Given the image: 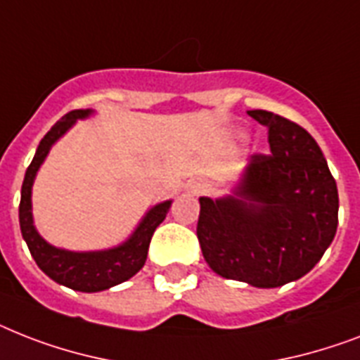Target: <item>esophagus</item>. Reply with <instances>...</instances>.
<instances>
[{
    "label": "esophagus",
    "mask_w": 360,
    "mask_h": 360,
    "mask_svg": "<svg viewBox=\"0 0 360 360\" xmlns=\"http://www.w3.org/2000/svg\"><path fill=\"white\" fill-rule=\"evenodd\" d=\"M202 189H204V184L202 182H193V186H191V193L197 195V193H200Z\"/></svg>",
    "instance_id": "1"
}]
</instances>
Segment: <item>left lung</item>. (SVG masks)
<instances>
[{
	"instance_id": "8db88e82",
	"label": "left lung",
	"mask_w": 360,
	"mask_h": 360,
	"mask_svg": "<svg viewBox=\"0 0 360 360\" xmlns=\"http://www.w3.org/2000/svg\"><path fill=\"white\" fill-rule=\"evenodd\" d=\"M269 156L255 154L230 195L200 197L197 238L217 275L255 288L297 281L321 260L338 226V189L309 131L264 109Z\"/></svg>"
}]
</instances>
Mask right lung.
<instances>
[{
	"label": "right lung",
	"mask_w": 360,
	"mask_h": 360,
	"mask_svg": "<svg viewBox=\"0 0 360 360\" xmlns=\"http://www.w3.org/2000/svg\"><path fill=\"white\" fill-rule=\"evenodd\" d=\"M91 115H94L93 109H76V111L66 113L61 120H57L56 124L51 126V130L40 141L33 162L25 171L22 198H20V230L37 266L57 284H63L76 292H87V294L113 288L117 284L134 277L135 273L145 266L152 234L165 219L172 204V200H163L152 206L143 215V219L135 226L134 232L128 236V240L109 249H102V251H68V249L51 245L39 234V230L34 226L33 204H31L37 172L44 163L46 156L50 154L51 146L56 145L77 120L89 119Z\"/></svg>",
	"instance_id": "right-lung-1"
}]
</instances>
